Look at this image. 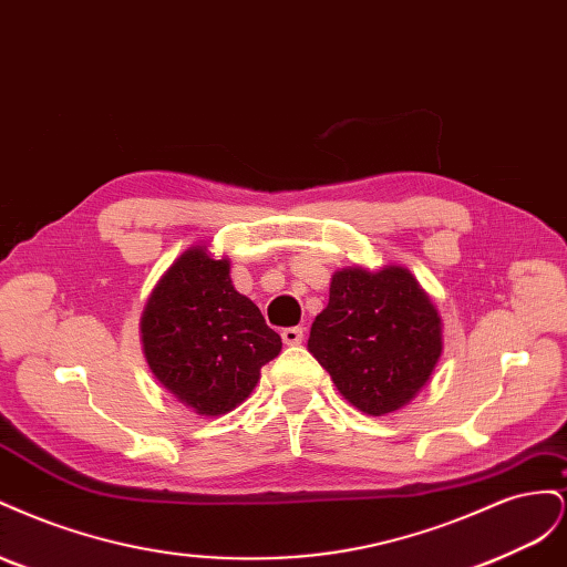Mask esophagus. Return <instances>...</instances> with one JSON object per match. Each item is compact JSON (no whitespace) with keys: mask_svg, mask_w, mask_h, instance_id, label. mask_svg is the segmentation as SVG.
I'll return each mask as SVG.
<instances>
[{"mask_svg":"<svg viewBox=\"0 0 567 567\" xmlns=\"http://www.w3.org/2000/svg\"><path fill=\"white\" fill-rule=\"evenodd\" d=\"M302 336H305V333H302L300 326H290V329H284V331H281V338H284L286 346H300Z\"/></svg>","mask_w":567,"mask_h":567,"instance_id":"34e87169","label":"esophagus"}]
</instances>
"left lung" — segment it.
Returning <instances> with one entry per match:
<instances>
[{"label":"left lung","instance_id":"1","mask_svg":"<svg viewBox=\"0 0 567 567\" xmlns=\"http://www.w3.org/2000/svg\"><path fill=\"white\" fill-rule=\"evenodd\" d=\"M307 350L352 406L383 416L409 404L431 379L442 354V321L409 269L346 267L333 274Z\"/></svg>","mask_w":567,"mask_h":567}]
</instances>
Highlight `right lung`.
<instances>
[{"mask_svg":"<svg viewBox=\"0 0 567 567\" xmlns=\"http://www.w3.org/2000/svg\"><path fill=\"white\" fill-rule=\"evenodd\" d=\"M142 342L153 375L198 416L236 409L281 352V336L234 288L227 257L205 246L184 250L153 288Z\"/></svg>","mask_w":567,"mask_h":567,"instance_id":"right-lung-1","label":"right lung"}]
</instances>
